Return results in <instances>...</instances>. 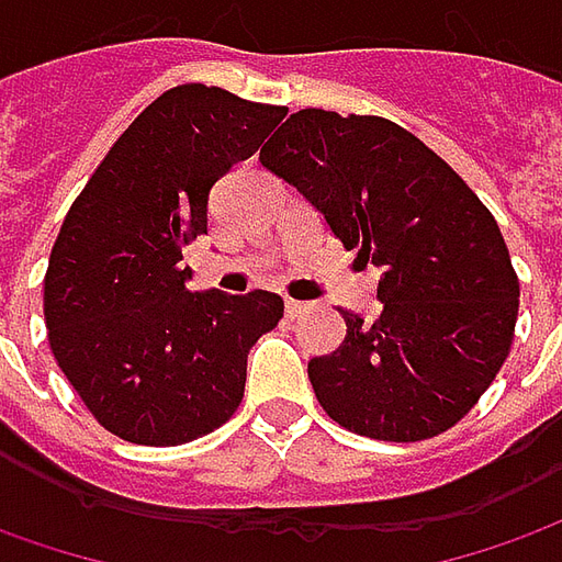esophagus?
I'll return each mask as SVG.
<instances>
[{
    "label": "esophagus",
    "mask_w": 562,
    "mask_h": 562,
    "mask_svg": "<svg viewBox=\"0 0 562 562\" xmlns=\"http://www.w3.org/2000/svg\"><path fill=\"white\" fill-rule=\"evenodd\" d=\"M285 313L295 319V316H304V313H311V304H304V301H295V297H289L285 301Z\"/></svg>",
    "instance_id": "34e87169"
}]
</instances>
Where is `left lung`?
<instances>
[{"instance_id":"8db88e82","label":"left lung","mask_w":562,"mask_h":562,"mask_svg":"<svg viewBox=\"0 0 562 562\" xmlns=\"http://www.w3.org/2000/svg\"><path fill=\"white\" fill-rule=\"evenodd\" d=\"M329 231L381 270L375 323L341 311L338 350L307 362L331 422L415 442L461 422L514 341L520 282L505 236L471 187L381 116L297 110L261 147Z\"/></svg>"}]
</instances>
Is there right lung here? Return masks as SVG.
<instances>
[{"mask_svg": "<svg viewBox=\"0 0 562 562\" xmlns=\"http://www.w3.org/2000/svg\"><path fill=\"white\" fill-rule=\"evenodd\" d=\"M285 106L202 82L159 94L94 169L45 273L48 345L110 434L181 446L231 418L251 345L282 297L190 292L184 246L209 231L215 181L249 159Z\"/></svg>", "mask_w": 562, "mask_h": 562, "instance_id": "obj_1", "label": "right lung"}]
</instances>
